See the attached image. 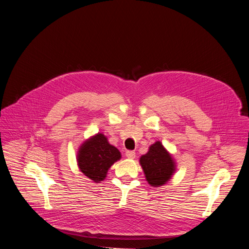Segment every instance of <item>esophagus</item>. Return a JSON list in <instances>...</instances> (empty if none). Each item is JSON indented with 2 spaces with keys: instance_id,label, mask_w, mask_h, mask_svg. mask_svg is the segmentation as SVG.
I'll use <instances>...</instances> for the list:
<instances>
[{
  "instance_id": "1",
  "label": "esophagus",
  "mask_w": 249,
  "mask_h": 249,
  "mask_svg": "<svg viewBox=\"0 0 249 249\" xmlns=\"http://www.w3.org/2000/svg\"><path fill=\"white\" fill-rule=\"evenodd\" d=\"M125 156L128 158V159H135L136 157V153L134 151H127L125 153Z\"/></svg>"
}]
</instances>
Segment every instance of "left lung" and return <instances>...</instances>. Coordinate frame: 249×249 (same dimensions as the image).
<instances>
[{
  "label": "left lung",
  "instance_id": "obj_1",
  "mask_svg": "<svg viewBox=\"0 0 249 249\" xmlns=\"http://www.w3.org/2000/svg\"><path fill=\"white\" fill-rule=\"evenodd\" d=\"M146 180L153 187L166 184L176 171V162L172 155L160 141L149 147L148 153L140 158Z\"/></svg>",
  "mask_w": 249,
  "mask_h": 249
}]
</instances>
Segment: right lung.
Here are the masks:
<instances>
[{"mask_svg": "<svg viewBox=\"0 0 249 249\" xmlns=\"http://www.w3.org/2000/svg\"><path fill=\"white\" fill-rule=\"evenodd\" d=\"M120 159L119 150L109 144L107 137L102 133L87 139L80 146L77 154L80 170L96 183L105 179L108 169Z\"/></svg>", "mask_w": 249, "mask_h": 249, "instance_id": "1", "label": "right lung"}]
</instances>
